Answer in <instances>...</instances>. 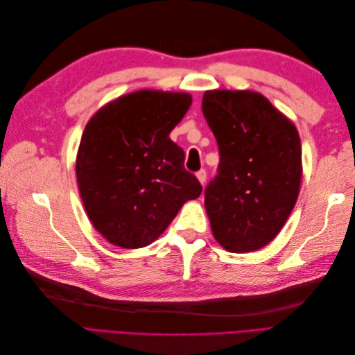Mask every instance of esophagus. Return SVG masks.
Here are the masks:
<instances>
[{"instance_id": "34e87169", "label": "esophagus", "mask_w": 355, "mask_h": 355, "mask_svg": "<svg viewBox=\"0 0 355 355\" xmlns=\"http://www.w3.org/2000/svg\"><path fill=\"white\" fill-rule=\"evenodd\" d=\"M197 179L200 180V184L201 185H204L206 184V179H207V171L206 170H200V171H197Z\"/></svg>"}]
</instances>
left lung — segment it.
<instances>
[{
	"label": "left lung",
	"instance_id": "1",
	"mask_svg": "<svg viewBox=\"0 0 355 355\" xmlns=\"http://www.w3.org/2000/svg\"><path fill=\"white\" fill-rule=\"evenodd\" d=\"M201 110L219 146L218 175L204 191L214 239L225 249H262L292 213L302 179L295 124L265 96L210 90Z\"/></svg>",
	"mask_w": 355,
	"mask_h": 355
}]
</instances>
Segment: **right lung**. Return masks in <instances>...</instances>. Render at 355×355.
I'll return each instance as SVG.
<instances>
[{
	"label": "right lung",
	"instance_id": "1",
	"mask_svg": "<svg viewBox=\"0 0 355 355\" xmlns=\"http://www.w3.org/2000/svg\"><path fill=\"white\" fill-rule=\"evenodd\" d=\"M191 94L141 90L96 112L77 155L80 196L93 227L114 245L139 249L157 240L202 187L168 137Z\"/></svg>",
	"mask_w": 355,
	"mask_h": 355
}]
</instances>
